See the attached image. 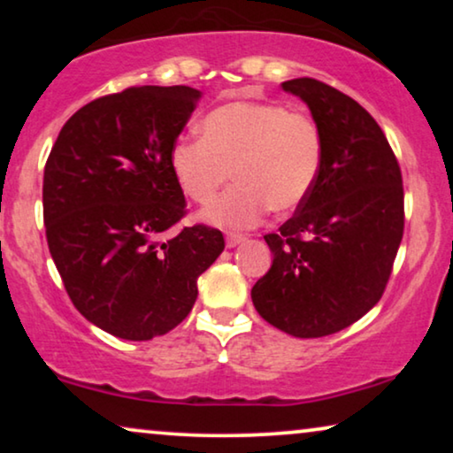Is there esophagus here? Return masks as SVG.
I'll return each mask as SVG.
<instances>
[{
  "mask_svg": "<svg viewBox=\"0 0 453 453\" xmlns=\"http://www.w3.org/2000/svg\"><path fill=\"white\" fill-rule=\"evenodd\" d=\"M243 241H245V234H239V233L226 234V247H237L239 243H243Z\"/></svg>",
  "mask_w": 453,
  "mask_h": 453,
  "instance_id": "34e87169",
  "label": "esophagus"
}]
</instances>
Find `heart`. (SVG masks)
Instances as JSON below:
<instances>
[{
	"label": "heart",
	"instance_id": "obj_1",
	"mask_svg": "<svg viewBox=\"0 0 453 453\" xmlns=\"http://www.w3.org/2000/svg\"><path fill=\"white\" fill-rule=\"evenodd\" d=\"M202 138L171 148V171L191 202L208 206L234 175L239 183L203 219L251 226L270 208L293 210L311 191L321 166L318 123L280 103H226L200 123Z\"/></svg>",
	"mask_w": 453,
	"mask_h": 453
}]
</instances>
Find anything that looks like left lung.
Listing matches in <instances>:
<instances>
[{"mask_svg": "<svg viewBox=\"0 0 453 453\" xmlns=\"http://www.w3.org/2000/svg\"><path fill=\"white\" fill-rule=\"evenodd\" d=\"M282 88L311 109L321 166L295 214L264 237L274 259L251 301L278 330L321 338L381 299L404 234V188L386 134L355 98L313 78Z\"/></svg>", "mask_w": 453, "mask_h": 453, "instance_id": "obj_1", "label": "left lung"}]
</instances>
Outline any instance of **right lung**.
Wrapping results in <instances>:
<instances>
[{
  "label": "right lung",
  "mask_w": 453,
  "mask_h": 453,
  "mask_svg": "<svg viewBox=\"0 0 453 453\" xmlns=\"http://www.w3.org/2000/svg\"><path fill=\"white\" fill-rule=\"evenodd\" d=\"M200 90L132 86L78 109L42 177L49 251L73 307L123 340L163 336L188 318L197 278L225 250L219 228L183 226L171 148Z\"/></svg>",
  "instance_id": "right-lung-1"
}]
</instances>
